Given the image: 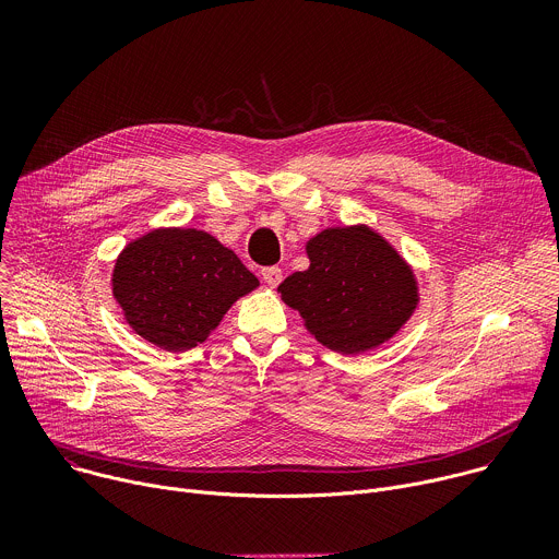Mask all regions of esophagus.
Returning <instances> with one entry per match:
<instances>
[{
  "label": "esophagus",
  "mask_w": 559,
  "mask_h": 559,
  "mask_svg": "<svg viewBox=\"0 0 559 559\" xmlns=\"http://www.w3.org/2000/svg\"><path fill=\"white\" fill-rule=\"evenodd\" d=\"M261 276H263V281H265L270 287H276V285L283 281V272H281V267H276V265L263 267V270H261Z\"/></svg>",
  "instance_id": "obj_1"
}]
</instances>
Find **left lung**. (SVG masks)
Segmentation results:
<instances>
[{"instance_id": "left-lung-1", "label": "left lung", "mask_w": 559, "mask_h": 559, "mask_svg": "<svg viewBox=\"0 0 559 559\" xmlns=\"http://www.w3.org/2000/svg\"><path fill=\"white\" fill-rule=\"evenodd\" d=\"M309 267L278 285L281 300L332 352L356 356L380 347L414 316L420 292L414 267L365 223L325 227L305 243Z\"/></svg>"}]
</instances>
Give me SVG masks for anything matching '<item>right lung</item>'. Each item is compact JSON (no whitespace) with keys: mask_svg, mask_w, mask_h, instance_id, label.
<instances>
[{"mask_svg":"<svg viewBox=\"0 0 559 559\" xmlns=\"http://www.w3.org/2000/svg\"><path fill=\"white\" fill-rule=\"evenodd\" d=\"M110 287L134 334L158 349L188 352L259 278L205 229L154 227L119 252Z\"/></svg>","mask_w":559,"mask_h":559,"instance_id":"right-lung-1","label":"right lung"}]
</instances>
